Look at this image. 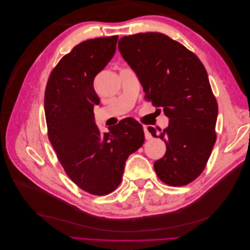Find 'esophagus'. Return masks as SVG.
I'll list each match as a JSON object with an SVG mask.
<instances>
[{"mask_svg": "<svg viewBox=\"0 0 250 250\" xmlns=\"http://www.w3.org/2000/svg\"><path fill=\"white\" fill-rule=\"evenodd\" d=\"M144 133H145L146 140H151V139H152V135H151V133L149 132L147 126H144Z\"/></svg>", "mask_w": 250, "mask_h": 250, "instance_id": "obj_1", "label": "esophagus"}]
</instances>
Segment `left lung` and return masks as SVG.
Instances as JSON below:
<instances>
[{
	"mask_svg": "<svg viewBox=\"0 0 250 250\" xmlns=\"http://www.w3.org/2000/svg\"><path fill=\"white\" fill-rule=\"evenodd\" d=\"M118 47L146 99L169 118L160 132L148 127L167 147L154 163L156 175L173 187L192 183L206 168L217 138L218 104L206 67L184 44L158 32L124 36Z\"/></svg>",
	"mask_w": 250,
	"mask_h": 250,
	"instance_id": "left-lung-1",
	"label": "left lung"
}]
</instances>
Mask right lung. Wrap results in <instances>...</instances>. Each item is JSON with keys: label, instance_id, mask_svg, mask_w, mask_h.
<instances>
[{"label": "right lung", "instance_id": "right-lung-1", "mask_svg": "<svg viewBox=\"0 0 250 250\" xmlns=\"http://www.w3.org/2000/svg\"><path fill=\"white\" fill-rule=\"evenodd\" d=\"M118 36L88 40L74 47L53 69L44 92L48 137L66 175L83 191L106 195L122 180L125 162L145 141L132 118L101 133L94 106L100 99L94 79L110 62Z\"/></svg>", "mask_w": 250, "mask_h": 250}]
</instances>
